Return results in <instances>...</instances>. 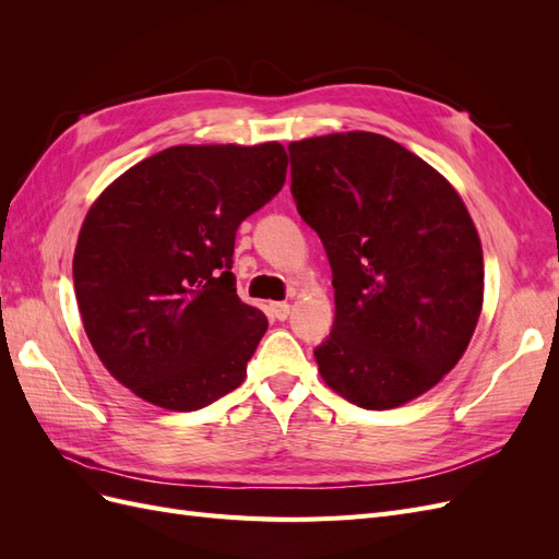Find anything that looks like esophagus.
<instances>
[{
  "mask_svg": "<svg viewBox=\"0 0 559 559\" xmlns=\"http://www.w3.org/2000/svg\"><path fill=\"white\" fill-rule=\"evenodd\" d=\"M270 312H273L275 319L284 321L286 317L292 314V306H289V302H273V306H270Z\"/></svg>",
  "mask_w": 559,
  "mask_h": 559,
  "instance_id": "esophagus-1",
  "label": "esophagus"
}]
</instances>
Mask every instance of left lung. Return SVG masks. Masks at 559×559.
<instances>
[{
    "instance_id": "left-lung-1",
    "label": "left lung",
    "mask_w": 559,
    "mask_h": 559,
    "mask_svg": "<svg viewBox=\"0 0 559 559\" xmlns=\"http://www.w3.org/2000/svg\"><path fill=\"white\" fill-rule=\"evenodd\" d=\"M298 214L333 270L321 380L366 411L408 403L464 357L483 310V247L454 186L384 134L289 144Z\"/></svg>"
}]
</instances>
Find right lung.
I'll return each instance as SVG.
<instances>
[{"label":"right lung","mask_w":559,"mask_h":559,"mask_svg":"<svg viewBox=\"0 0 559 559\" xmlns=\"http://www.w3.org/2000/svg\"><path fill=\"white\" fill-rule=\"evenodd\" d=\"M280 142L179 144L93 202L74 294L109 373L165 411L205 408L247 378L267 319L235 294V230L286 179Z\"/></svg>","instance_id":"1"}]
</instances>
